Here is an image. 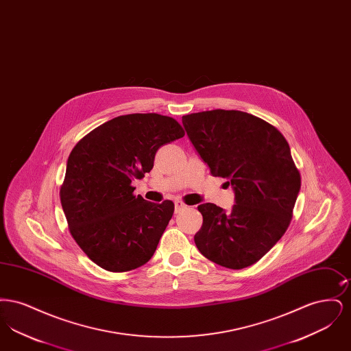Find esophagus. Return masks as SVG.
I'll return each instance as SVG.
<instances>
[{"mask_svg": "<svg viewBox=\"0 0 351 351\" xmlns=\"http://www.w3.org/2000/svg\"><path fill=\"white\" fill-rule=\"evenodd\" d=\"M186 208V205L184 204L183 201L176 200L175 201V213H179Z\"/></svg>", "mask_w": 351, "mask_h": 351, "instance_id": "esophagus-1", "label": "esophagus"}]
</instances>
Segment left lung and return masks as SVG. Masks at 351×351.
<instances>
[{
	"label": "left lung",
	"mask_w": 351,
	"mask_h": 351,
	"mask_svg": "<svg viewBox=\"0 0 351 351\" xmlns=\"http://www.w3.org/2000/svg\"><path fill=\"white\" fill-rule=\"evenodd\" d=\"M184 129L213 176L234 191L230 212L199 205L195 235L201 254L232 269L256 263L283 237L300 191L288 142L266 121L239 110H208L182 118Z\"/></svg>",
	"instance_id": "left-lung-1"
}]
</instances>
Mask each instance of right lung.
<instances>
[{
  "instance_id": "add662e5",
  "label": "right lung",
  "mask_w": 351,
  "mask_h": 351,
  "mask_svg": "<svg viewBox=\"0 0 351 351\" xmlns=\"http://www.w3.org/2000/svg\"><path fill=\"white\" fill-rule=\"evenodd\" d=\"M182 136L173 118L134 113L102 123L71 151L62 208L73 239L97 266L125 272L150 261L173 202L134 196L132 182L150 172L160 146Z\"/></svg>"
}]
</instances>
